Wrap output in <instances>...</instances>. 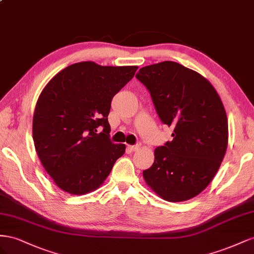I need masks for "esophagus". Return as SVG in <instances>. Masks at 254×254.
Returning <instances> with one entry per match:
<instances>
[{"label": "esophagus", "mask_w": 254, "mask_h": 254, "mask_svg": "<svg viewBox=\"0 0 254 254\" xmlns=\"http://www.w3.org/2000/svg\"><path fill=\"white\" fill-rule=\"evenodd\" d=\"M140 146H141L140 143H136V144H134V146H127V149L129 151H136L137 149L140 148Z\"/></svg>", "instance_id": "esophagus-1"}]
</instances>
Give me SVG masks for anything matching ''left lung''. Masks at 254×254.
Returning a JSON list of instances; mask_svg holds the SVG:
<instances>
[{
	"label": "left lung",
	"instance_id": "left-lung-1",
	"mask_svg": "<svg viewBox=\"0 0 254 254\" xmlns=\"http://www.w3.org/2000/svg\"><path fill=\"white\" fill-rule=\"evenodd\" d=\"M136 77L150 91L159 119L173 128L172 140L154 150L143 179L166 201L190 200L212 182L226 154L222 101L204 76L175 62L143 67Z\"/></svg>",
	"mask_w": 254,
	"mask_h": 254
}]
</instances>
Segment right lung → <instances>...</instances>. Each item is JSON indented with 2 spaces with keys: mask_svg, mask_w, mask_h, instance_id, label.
<instances>
[{
  "mask_svg": "<svg viewBox=\"0 0 254 254\" xmlns=\"http://www.w3.org/2000/svg\"><path fill=\"white\" fill-rule=\"evenodd\" d=\"M137 69L76 63L41 91L33 117L34 144L43 168L62 190L81 195L98 190L125 154L126 144L113 143L108 137L107 116L114 96Z\"/></svg>",
  "mask_w": 254,
  "mask_h": 254,
  "instance_id": "obj_1",
  "label": "right lung"
}]
</instances>
